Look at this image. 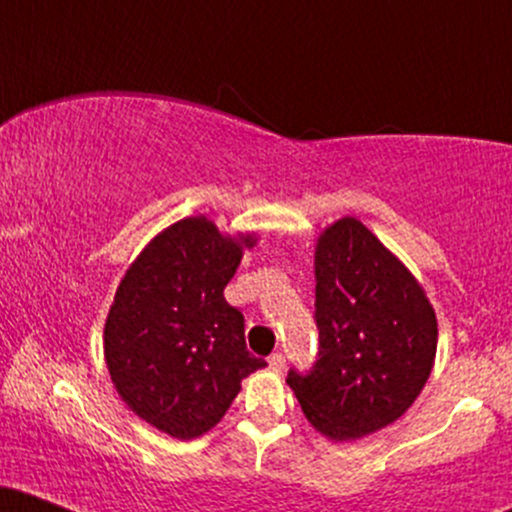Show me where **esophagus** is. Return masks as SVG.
Instances as JSON below:
<instances>
[{
  "label": "esophagus",
  "instance_id": "esophagus-1",
  "mask_svg": "<svg viewBox=\"0 0 512 512\" xmlns=\"http://www.w3.org/2000/svg\"><path fill=\"white\" fill-rule=\"evenodd\" d=\"M269 366H272V370H284V366H286L284 354H281V351H276V354L269 356Z\"/></svg>",
  "mask_w": 512,
  "mask_h": 512
}]
</instances>
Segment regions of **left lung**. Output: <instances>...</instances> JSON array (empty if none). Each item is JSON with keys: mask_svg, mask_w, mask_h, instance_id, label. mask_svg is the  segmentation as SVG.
Wrapping results in <instances>:
<instances>
[{"mask_svg": "<svg viewBox=\"0 0 512 512\" xmlns=\"http://www.w3.org/2000/svg\"><path fill=\"white\" fill-rule=\"evenodd\" d=\"M317 356L286 383L305 419L332 440L397 421L424 390L436 358V313L402 262L361 221L322 233L315 252Z\"/></svg>", "mask_w": 512, "mask_h": 512, "instance_id": "1", "label": "left lung"}]
</instances>
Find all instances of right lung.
<instances>
[{
    "label": "right lung",
    "instance_id": "right-lung-1",
    "mask_svg": "<svg viewBox=\"0 0 512 512\" xmlns=\"http://www.w3.org/2000/svg\"><path fill=\"white\" fill-rule=\"evenodd\" d=\"M240 257V243L192 216L158 233L115 293L105 322L110 378L134 414L173 438L219 424L240 380L267 366L248 351L243 313L223 298Z\"/></svg>",
    "mask_w": 512,
    "mask_h": 512
}]
</instances>
